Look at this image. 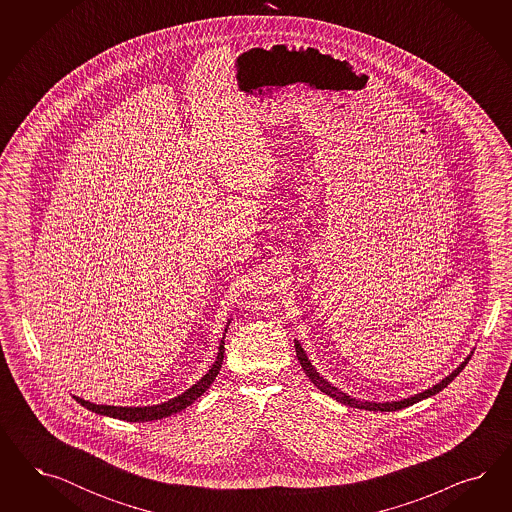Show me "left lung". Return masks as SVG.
<instances>
[{"instance_id": "left-lung-1", "label": "left lung", "mask_w": 512, "mask_h": 512, "mask_svg": "<svg viewBox=\"0 0 512 512\" xmlns=\"http://www.w3.org/2000/svg\"><path fill=\"white\" fill-rule=\"evenodd\" d=\"M295 349H296V357H298V362H300V366H302V370L306 372V375L310 377L311 383L315 385V387L319 388L321 392H325L326 396H330V398H334L336 402L343 403V405H349V407H357V409H366V411H398V409H405V407H409V405H413V403L420 402V400H426V398H430V396H434L437 392H441L443 388L447 387L449 383L454 381V377L458 375V373L464 370L465 366H467V362H469V357L465 358L464 362L454 370V372L449 373L443 381H439L437 385H434L432 388H428V390H424V392H419V394H415V396H411V398H403L400 402H385V403H377V402H360L357 398H351L349 394H345V392H341L336 387H332L328 381H326L325 377H321L319 372L311 366L310 358L306 357V353H304V349H302V345L295 340Z\"/></svg>"}]
</instances>
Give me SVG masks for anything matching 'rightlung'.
Here are the masks:
<instances>
[{
    "label": "right lung",
    "instance_id": "add662e5",
    "mask_svg": "<svg viewBox=\"0 0 512 512\" xmlns=\"http://www.w3.org/2000/svg\"><path fill=\"white\" fill-rule=\"evenodd\" d=\"M227 332V328H225ZM223 353H225V338H221L219 343V353H217L216 362L212 364V368L202 375L201 379L191 388H187L186 392H182L180 396L172 398L169 402L159 403V405H148V407H116V405H97V403L86 402L78 396H73L80 405H84L86 409H90L97 415H107L112 419L127 420V422H148V420L165 419L171 417L174 413L186 409L187 405L195 402L197 398H201L202 394L210 388L217 377V373L221 370L223 364Z\"/></svg>",
    "mask_w": 512,
    "mask_h": 512
}]
</instances>
